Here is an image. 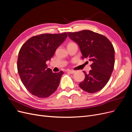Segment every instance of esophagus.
Instances as JSON below:
<instances>
[{
    "mask_svg": "<svg viewBox=\"0 0 132 132\" xmlns=\"http://www.w3.org/2000/svg\"><path fill=\"white\" fill-rule=\"evenodd\" d=\"M68 72H69L71 74H74L76 72V71L75 70H68Z\"/></svg>",
    "mask_w": 132,
    "mask_h": 132,
    "instance_id": "esophagus-1",
    "label": "esophagus"
}]
</instances>
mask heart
Wrapping results in <instances>:
<instances>
[{
    "mask_svg": "<svg viewBox=\"0 0 132 132\" xmlns=\"http://www.w3.org/2000/svg\"><path fill=\"white\" fill-rule=\"evenodd\" d=\"M73 43H74V42H70V43H68V45H70V44H73Z\"/></svg>",
    "mask_w": 132,
    "mask_h": 132,
    "instance_id": "obj_1",
    "label": "heart"
}]
</instances>
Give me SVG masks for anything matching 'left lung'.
<instances>
[{
    "mask_svg": "<svg viewBox=\"0 0 132 132\" xmlns=\"http://www.w3.org/2000/svg\"><path fill=\"white\" fill-rule=\"evenodd\" d=\"M68 36L79 46L82 58L92 62L89 73L84 71L85 78L80 87L89 93L102 89L109 81L114 65V49L105 36L90 30L68 32Z\"/></svg>",
    "mask_w": 132,
    "mask_h": 132,
    "instance_id": "1",
    "label": "left lung"
}]
</instances>
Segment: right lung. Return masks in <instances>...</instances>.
<instances>
[{
	"mask_svg": "<svg viewBox=\"0 0 132 132\" xmlns=\"http://www.w3.org/2000/svg\"><path fill=\"white\" fill-rule=\"evenodd\" d=\"M67 37L66 32L43 34L29 38L19 52L17 68L23 85L39 98H46L57 90L64 72L53 73L46 62Z\"/></svg>",
	"mask_w": 132,
	"mask_h": 132,
	"instance_id": "add662e5",
	"label": "right lung"
}]
</instances>
